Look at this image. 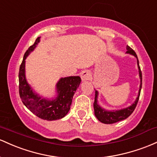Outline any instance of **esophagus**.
Listing matches in <instances>:
<instances>
[{"label":"esophagus","mask_w":157,"mask_h":157,"mask_svg":"<svg viewBox=\"0 0 157 157\" xmlns=\"http://www.w3.org/2000/svg\"><path fill=\"white\" fill-rule=\"evenodd\" d=\"M81 78H82V82H86V81L90 80L91 78V73L89 70H84L81 73Z\"/></svg>","instance_id":"34e87169"}]
</instances>
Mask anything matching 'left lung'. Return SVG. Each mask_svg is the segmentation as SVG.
<instances>
[{
    "label": "left lung",
    "mask_w": 157,
    "mask_h": 157,
    "mask_svg": "<svg viewBox=\"0 0 157 157\" xmlns=\"http://www.w3.org/2000/svg\"><path fill=\"white\" fill-rule=\"evenodd\" d=\"M127 53L131 54V55L135 56L137 59V64H138L139 68V74H140V90H139L138 96H137L136 101L133 102L131 106L126 107V108L121 109V110H106L105 109L102 108V107L98 105V91L96 90V94H95V101L93 103V107H94V113L96 117L97 118L98 120L100 121L101 122L104 124H113V123L118 122V121L124 120L128 118V117L131 115L132 113L134 111L136 107L137 103H138L139 98L140 96L141 89H142V72H141L140 64H139V60L137 58L136 54L133 50L129 46H127Z\"/></svg>",
    "instance_id": "8db88e82"
}]
</instances>
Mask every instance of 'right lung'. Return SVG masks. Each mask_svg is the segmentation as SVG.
Here are the masks:
<instances>
[{
    "label": "right lung",
    "mask_w": 157,
    "mask_h": 157,
    "mask_svg": "<svg viewBox=\"0 0 157 157\" xmlns=\"http://www.w3.org/2000/svg\"><path fill=\"white\" fill-rule=\"evenodd\" d=\"M39 41L40 37H38L34 44L29 47L24 56L18 74L19 94L24 105L33 114L44 120H57L62 119L69 112L73 95L79 87L82 79L79 76L60 78L56 84L57 96L52 100L41 98L35 93L26 79L25 60L32 51L34 50Z\"/></svg>",
    "instance_id": "obj_1"
}]
</instances>
